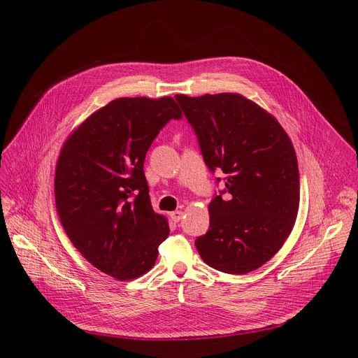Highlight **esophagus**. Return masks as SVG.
I'll list each match as a JSON object with an SVG mask.
<instances>
[{"mask_svg": "<svg viewBox=\"0 0 358 358\" xmlns=\"http://www.w3.org/2000/svg\"><path fill=\"white\" fill-rule=\"evenodd\" d=\"M170 217H171V220H173L174 222H180V221L182 220V213H181V211H174V213L170 214Z\"/></svg>", "mask_w": 358, "mask_h": 358, "instance_id": "34e87169", "label": "esophagus"}]
</instances>
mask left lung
<instances>
[{
	"mask_svg": "<svg viewBox=\"0 0 358 358\" xmlns=\"http://www.w3.org/2000/svg\"><path fill=\"white\" fill-rule=\"evenodd\" d=\"M176 100L210 171L225 174V188L208 206L210 229L195 239L199 257L231 275L258 269L282 248L297 215L293 144L273 116L238 93Z\"/></svg>",
	"mask_w": 358,
	"mask_h": 358,
	"instance_id": "left-lung-1",
	"label": "left lung"
}]
</instances>
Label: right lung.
<instances>
[{
	"label": "right lung",
	"mask_w": 358,
	"mask_h": 358,
	"mask_svg": "<svg viewBox=\"0 0 358 358\" xmlns=\"http://www.w3.org/2000/svg\"><path fill=\"white\" fill-rule=\"evenodd\" d=\"M182 113L173 97H119L87 117L62 147L55 173L61 224L75 248L119 280L144 275L170 234L151 208L144 159Z\"/></svg>",
	"instance_id": "add662e5"
}]
</instances>
